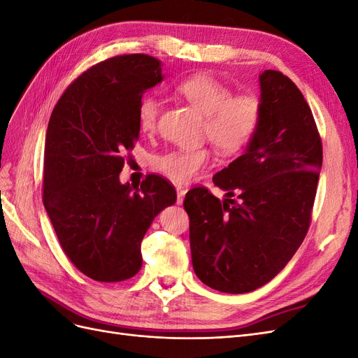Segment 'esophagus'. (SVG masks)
Masks as SVG:
<instances>
[{"mask_svg":"<svg viewBox=\"0 0 358 358\" xmlns=\"http://www.w3.org/2000/svg\"><path fill=\"white\" fill-rule=\"evenodd\" d=\"M176 192H178V199H176V203H178V204H182V203H183V199H185L187 189L183 188V187H178V188H176Z\"/></svg>","mask_w":358,"mask_h":358,"instance_id":"esophagus-1","label":"esophagus"}]
</instances>
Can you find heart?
I'll use <instances>...</instances> for the list:
<instances>
[{
  "label": "heart",
  "mask_w": 358,
  "mask_h": 358,
  "mask_svg": "<svg viewBox=\"0 0 358 358\" xmlns=\"http://www.w3.org/2000/svg\"><path fill=\"white\" fill-rule=\"evenodd\" d=\"M176 92L206 117L204 133L221 152H237L255 134L262 117V104L255 95H233L229 86L209 74H196L182 80ZM158 116L159 100L152 95L143 96L137 106L140 133L152 136L157 131ZM209 161L208 148L175 149L157 157L154 167L173 182L187 183L200 175Z\"/></svg>",
  "instance_id": "obj_1"
}]
</instances>
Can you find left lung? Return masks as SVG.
Returning <instances> with one entry per match:
<instances>
[{"instance_id": "obj_1", "label": "left lung", "mask_w": 358, "mask_h": 358, "mask_svg": "<svg viewBox=\"0 0 358 358\" xmlns=\"http://www.w3.org/2000/svg\"><path fill=\"white\" fill-rule=\"evenodd\" d=\"M259 88L255 134L243 155L213 176L227 199L197 187L183 201L194 272L230 294L266 285L296 254L309 229L322 164L315 119L294 82L264 70Z\"/></svg>"}]
</instances>
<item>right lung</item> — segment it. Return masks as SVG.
I'll list each match as a JSON object with an SVG mask.
<instances>
[{"mask_svg":"<svg viewBox=\"0 0 358 358\" xmlns=\"http://www.w3.org/2000/svg\"><path fill=\"white\" fill-rule=\"evenodd\" d=\"M161 80L154 57L109 58L69 86L49 119L43 203L62 251L99 282L138 272L148 229L176 201L175 187L161 176L148 175L140 188L119 182L140 134L137 106Z\"/></svg>","mask_w":358,"mask_h":358,"instance_id":"right-lung-1","label":"right lung"}]
</instances>
